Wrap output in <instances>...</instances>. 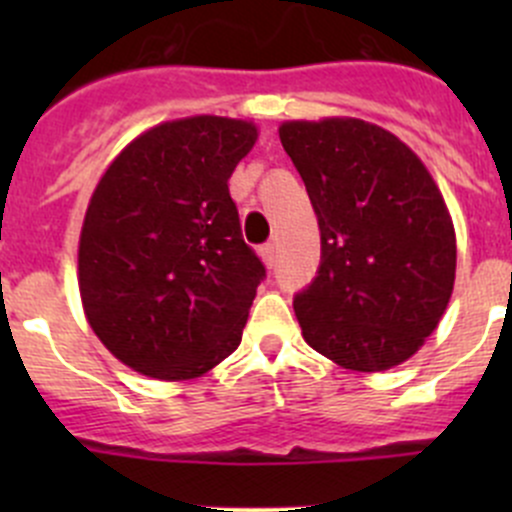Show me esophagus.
I'll use <instances>...</instances> for the list:
<instances>
[{
    "label": "esophagus",
    "instance_id": "esophagus-1",
    "mask_svg": "<svg viewBox=\"0 0 512 512\" xmlns=\"http://www.w3.org/2000/svg\"><path fill=\"white\" fill-rule=\"evenodd\" d=\"M260 257H262V262H265L267 267H275V257H277V247L275 245H262L260 247Z\"/></svg>",
    "mask_w": 512,
    "mask_h": 512
}]
</instances>
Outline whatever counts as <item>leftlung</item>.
<instances>
[{
  "mask_svg": "<svg viewBox=\"0 0 512 512\" xmlns=\"http://www.w3.org/2000/svg\"><path fill=\"white\" fill-rule=\"evenodd\" d=\"M280 141L322 235L317 280L294 297L304 342L349 371L404 364L456 282V230L436 180L401 138L361 118L285 121Z\"/></svg>",
  "mask_w": 512,
  "mask_h": 512,
  "instance_id": "1",
  "label": "left lung"
}]
</instances>
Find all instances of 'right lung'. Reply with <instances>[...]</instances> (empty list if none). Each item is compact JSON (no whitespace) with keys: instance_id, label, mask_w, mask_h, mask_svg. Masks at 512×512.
I'll use <instances>...</instances> for the list:
<instances>
[{"instance_id":"1","label":"right lung","mask_w":512,"mask_h":512,"mask_svg":"<svg viewBox=\"0 0 512 512\" xmlns=\"http://www.w3.org/2000/svg\"><path fill=\"white\" fill-rule=\"evenodd\" d=\"M255 141L242 118H175L133 138L98 180L79 237L81 304L138 374L198 379L240 344L265 267L227 180Z\"/></svg>"}]
</instances>
